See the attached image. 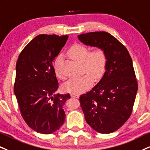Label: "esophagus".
<instances>
[{"label": "esophagus", "instance_id": "1", "mask_svg": "<svg viewBox=\"0 0 150 150\" xmlns=\"http://www.w3.org/2000/svg\"><path fill=\"white\" fill-rule=\"evenodd\" d=\"M70 96H71V97H73V98H78L79 97V95L77 94V93H71Z\"/></svg>", "mask_w": 150, "mask_h": 150}]
</instances>
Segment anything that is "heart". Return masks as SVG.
<instances>
[{
  "mask_svg": "<svg viewBox=\"0 0 150 150\" xmlns=\"http://www.w3.org/2000/svg\"><path fill=\"white\" fill-rule=\"evenodd\" d=\"M68 55L74 59L81 61L82 70L86 73L78 77H74L64 84V89L67 92L80 93L87 89L93 82V77L98 79L102 76L107 65V56L103 49L97 47L89 51L84 45L77 43L69 48ZM63 59V55L59 54L54 61V69L56 75L61 79L65 76L59 70V65Z\"/></svg>",
  "mask_w": 150,
  "mask_h": 150,
  "instance_id": "heart-1",
  "label": "heart"
}]
</instances>
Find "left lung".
Masks as SVG:
<instances>
[{
	"label": "left lung",
	"mask_w": 150,
	"mask_h": 150,
	"mask_svg": "<svg viewBox=\"0 0 150 150\" xmlns=\"http://www.w3.org/2000/svg\"><path fill=\"white\" fill-rule=\"evenodd\" d=\"M86 45L103 49L107 65L96 85L80 96V106L88 124L100 133H110L131 116L138 91L132 59L126 47L105 31L78 35Z\"/></svg>",
	"instance_id": "left-lung-1"
}]
</instances>
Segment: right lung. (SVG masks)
<instances>
[{
  "label": "right lung",
  "mask_w": 150,
  "mask_h": 150,
  "mask_svg": "<svg viewBox=\"0 0 150 150\" xmlns=\"http://www.w3.org/2000/svg\"><path fill=\"white\" fill-rule=\"evenodd\" d=\"M68 38L67 35L36 36L16 64L14 91L21 115L28 127L42 134L54 133L64 123L63 106L70 96L55 93L59 83L53 61Z\"/></svg>",
  "instance_id": "add662e5"
}]
</instances>
